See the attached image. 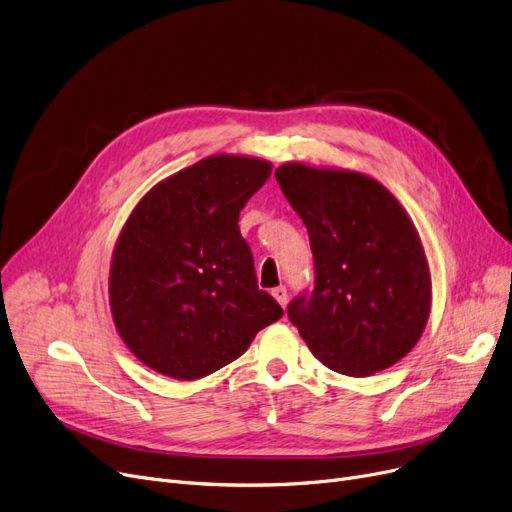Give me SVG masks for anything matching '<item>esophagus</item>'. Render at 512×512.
I'll use <instances>...</instances> for the list:
<instances>
[{"mask_svg": "<svg viewBox=\"0 0 512 512\" xmlns=\"http://www.w3.org/2000/svg\"><path fill=\"white\" fill-rule=\"evenodd\" d=\"M272 297L278 301V304L285 308L287 306V299H289V295H287V289L285 287H276V289H272Z\"/></svg>", "mask_w": 512, "mask_h": 512, "instance_id": "obj_1", "label": "esophagus"}]
</instances>
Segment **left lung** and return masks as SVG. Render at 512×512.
I'll use <instances>...</instances> for the list:
<instances>
[{
  "label": "left lung",
  "mask_w": 512,
  "mask_h": 512,
  "mask_svg": "<svg viewBox=\"0 0 512 512\" xmlns=\"http://www.w3.org/2000/svg\"><path fill=\"white\" fill-rule=\"evenodd\" d=\"M276 179L308 227L314 291L289 304L320 363L367 377L399 363L422 337L432 278L422 238L401 202L350 168L287 162Z\"/></svg>",
  "instance_id": "left-lung-1"
}]
</instances>
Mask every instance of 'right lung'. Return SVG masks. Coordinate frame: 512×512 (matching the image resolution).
Instances as JSON below:
<instances>
[{
  "mask_svg": "<svg viewBox=\"0 0 512 512\" xmlns=\"http://www.w3.org/2000/svg\"><path fill=\"white\" fill-rule=\"evenodd\" d=\"M272 175L270 160L202 158L156 183L128 215L111 255L109 308L126 348L173 380L230 365L282 316L257 289L238 217Z\"/></svg>",
  "mask_w": 512,
  "mask_h": 512,
  "instance_id": "right-lung-1",
  "label": "right lung"
}]
</instances>
